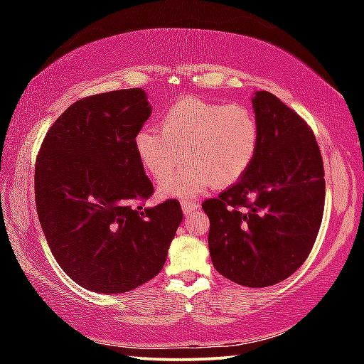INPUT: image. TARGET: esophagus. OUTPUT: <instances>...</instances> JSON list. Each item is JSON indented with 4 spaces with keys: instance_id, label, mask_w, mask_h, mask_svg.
I'll return each instance as SVG.
<instances>
[{
    "instance_id": "obj_1",
    "label": "esophagus",
    "mask_w": 364,
    "mask_h": 364,
    "mask_svg": "<svg viewBox=\"0 0 364 364\" xmlns=\"http://www.w3.org/2000/svg\"><path fill=\"white\" fill-rule=\"evenodd\" d=\"M181 207H183V212H184V215H189L191 212L197 210V208H199L200 205L197 204L196 200H183V202H181Z\"/></svg>"
}]
</instances>
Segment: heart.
I'll return each mask as SVG.
<instances>
[{
  "label": "heart",
  "mask_w": 364,
  "mask_h": 364,
  "mask_svg": "<svg viewBox=\"0 0 364 364\" xmlns=\"http://www.w3.org/2000/svg\"><path fill=\"white\" fill-rule=\"evenodd\" d=\"M260 144V128L252 109L241 102L223 104L181 97L160 117V132L146 127L134 136V151L156 181L182 163L180 174L160 183V194L189 197L207 189L231 186L247 173Z\"/></svg>",
  "instance_id": "1"
}]
</instances>
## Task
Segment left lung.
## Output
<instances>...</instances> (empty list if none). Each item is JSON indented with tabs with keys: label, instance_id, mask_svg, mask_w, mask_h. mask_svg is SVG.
Instances as JSON below:
<instances>
[{
	"label": "left lung",
	"instance_id": "8db88e82",
	"mask_svg": "<svg viewBox=\"0 0 364 364\" xmlns=\"http://www.w3.org/2000/svg\"><path fill=\"white\" fill-rule=\"evenodd\" d=\"M257 156L241 180L202 208L215 269L236 284L267 287L294 274L315 245L324 212V167L315 133L268 91L252 100Z\"/></svg>",
	"mask_w": 364,
	"mask_h": 364
}]
</instances>
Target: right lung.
<instances>
[{"instance_id":"obj_1","label":"right lung","mask_w":364,"mask_h":364,"mask_svg":"<svg viewBox=\"0 0 364 364\" xmlns=\"http://www.w3.org/2000/svg\"><path fill=\"white\" fill-rule=\"evenodd\" d=\"M152 109L141 88L78 100L43 139L36 212L49 249L77 284L101 294L136 289L160 273L183 220L176 199L154 194L134 151Z\"/></svg>"}]
</instances>
